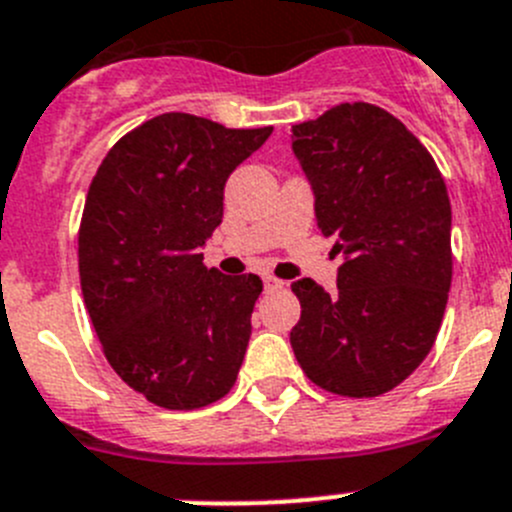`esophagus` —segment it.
<instances>
[{
  "label": "esophagus",
  "instance_id": "esophagus-1",
  "mask_svg": "<svg viewBox=\"0 0 512 512\" xmlns=\"http://www.w3.org/2000/svg\"><path fill=\"white\" fill-rule=\"evenodd\" d=\"M264 287H266V292H276V289L284 287V281L276 279V276H264Z\"/></svg>",
  "mask_w": 512,
  "mask_h": 512
}]
</instances>
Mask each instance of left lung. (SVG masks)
<instances>
[{
  "mask_svg": "<svg viewBox=\"0 0 512 512\" xmlns=\"http://www.w3.org/2000/svg\"><path fill=\"white\" fill-rule=\"evenodd\" d=\"M322 236L342 253L337 292L299 279L292 348L312 383L370 398L429 355L452 287V205L437 162L396 116L340 103L292 126Z\"/></svg>",
  "mask_w": 512,
  "mask_h": 512,
  "instance_id": "left-lung-1",
  "label": "left lung"
}]
</instances>
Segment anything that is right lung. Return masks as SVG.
<instances>
[{"mask_svg": "<svg viewBox=\"0 0 512 512\" xmlns=\"http://www.w3.org/2000/svg\"><path fill=\"white\" fill-rule=\"evenodd\" d=\"M271 131L154 116L111 147L88 187L86 309L111 368L154 406L203 409L236 383L264 284L208 269L200 248L223 220L225 180Z\"/></svg>", "mask_w": 512, "mask_h": 512, "instance_id": "1", "label": "right lung"}]
</instances>
